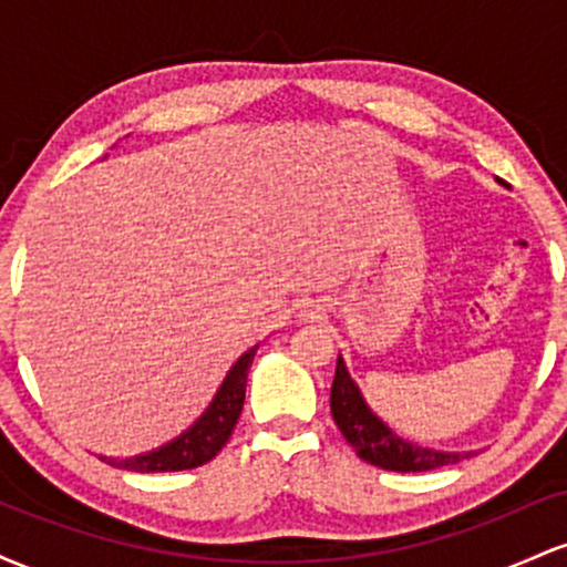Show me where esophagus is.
<instances>
[{
  "label": "esophagus",
  "mask_w": 567,
  "mask_h": 567,
  "mask_svg": "<svg viewBox=\"0 0 567 567\" xmlns=\"http://www.w3.org/2000/svg\"><path fill=\"white\" fill-rule=\"evenodd\" d=\"M306 317H315V311H311V309H309V311H306Z\"/></svg>",
  "instance_id": "34e87169"
}]
</instances>
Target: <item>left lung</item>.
<instances>
[{
  "label": "left lung",
  "instance_id": "left-lung-1",
  "mask_svg": "<svg viewBox=\"0 0 567 567\" xmlns=\"http://www.w3.org/2000/svg\"><path fill=\"white\" fill-rule=\"evenodd\" d=\"M504 184V181H498ZM506 186V184H504ZM330 413L341 429V434L354 447L357 455L368 464L389 472H429L440 466L458 464L472 453H445L434 447H421L415 442L402 440L392 426H386L373 410L368 408L360 386L351 381L343 357L336 362V379L330 386Z\"/></svg>",
  "mask_w": 567,
  "mask_h": 567
}]
</instances>
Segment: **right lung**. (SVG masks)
<instances>
[{"instance_id": "add662e5", "label": "right lung", "mask_w": 567, "mask_h": 567, "mask_svg": "<svg viewBox=\"0 0 567 567\" xmlns=\"http://www.w3.org/2000/svg\"><path fill=\"white\" fill-rule=\"evenodd\" d=\"M258 347L247 349L234 368L229 370L224 383H220L218 394L213 396L210 408L194 421V426H188L181 437H175L167 445L157 447L152 453L133 455V458H109V455H97L101 461H106L109 466L127 472H184V470H197V466L207 464L220 453V447L226 445L231 437L234 426H237L239 413L245 405V386H247V370L252 365V357H256Z\"/></svg>"}]
</instances>
